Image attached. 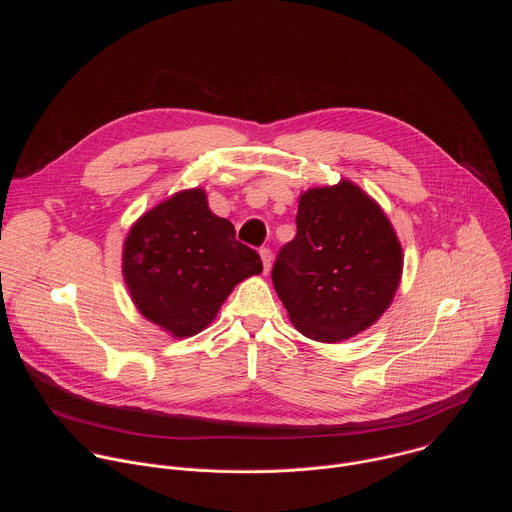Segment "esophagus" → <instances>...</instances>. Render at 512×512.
<instances>
[{"label":"esophagus","instance_id":"obj_1","mask_svg":"<svg viewBox=\"0 0 512 512\" xmlns=\"http://www.w3.org/2000/svg\"><path fill=\"white\" fill-rule=\"evenodd\" d=\"M259 255H261V261H263V271H265V273H269V271H271V263H273V255H271V251L265 247V249H261V251H259Z\"/></svg>","mask_w":512,"mask_h":512}]
</instances>
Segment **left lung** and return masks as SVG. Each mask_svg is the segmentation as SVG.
I'll return each instance as SVG.
<instances>
[{"instance_id":"1","label":"left lung","mask_w":512,"mask_h":512,"mask_svg":"<svg viewBox=\"0 0 512 512\" xmlns=\"http://www.w3.org/2000/svg\"><path fill=\"white\" fill-rule=\"evenodd\" d=\"M296 225L271 271L289 322L326 344L371 328L403 275V249L379 202L350 180L310 188Z\"/></svg>"}]
</instances>
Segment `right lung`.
Instances as JSON below:
<instances>
[{
  "label": "right lung",
  "instance_id": "1",
  "mask_svg": "<svg viewBox=\"0 0 512 512\" xmlns=\"http://www.w3.org/2000/svg\"><path fill=\"white\" fill-rule=\"evenodd\" d=\"M121 261L137 312L174 338L202 332L235 285L263 271L231 221L212 214L202 188L180 190L143 212Z\"/></svg>",
  "mask_w": 512,
  "mask_h": 512
}]
</instances>
